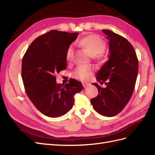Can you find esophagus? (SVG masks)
Wrapping results in <instances>:
<instances>
[{
  "mask_svg": "<svg viewBox=\"0 0 155 155\" xmlns=\"http://www.w3.org/2000/svg\"><path fill=\"white\" fill-rule=\"evenodd\" d=\"M82 85L84 86V88H86V87H88L90 85V83L88 82H82Z\"/></svg>",
  "mask_w": 155,
  "mask_h": 155,
  "instance_id": "esophagus-1",
  "label": "esophagus"
}]
</instances>
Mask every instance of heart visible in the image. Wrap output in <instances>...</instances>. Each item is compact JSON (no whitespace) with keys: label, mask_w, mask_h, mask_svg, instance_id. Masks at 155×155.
<instances>
[{"label":"heart","mask_w":155,"mask_h":155,"mask_svg":"<svg viewBox=\"0 0 155 155\" xmlns=\"http://www.w3.org/2000/svg\"><path fill=\"white\" fill-rule=\"evenodd\" d=\"M78 44L88 50L92 55H100L106 48L105 42L96 35H89L78 41ZM74 48L72 45L67 48L66 51V59L71 61L73 57ZM92 74V67L87 65H80L75 69L74 77L82 81L89 78Z\"/></svg>","instance_id":"1"}]
</instances>
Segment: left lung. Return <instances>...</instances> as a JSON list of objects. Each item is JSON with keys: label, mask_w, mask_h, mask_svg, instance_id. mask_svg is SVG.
Here are the masks:
<instances>
[{"label": "left lung", "mask_w": 155, "mask_h": 155, "mask_svg": "<svg viewBox=\"0 0 155 155\" xmlns=\"http://www.w3.org/2000/svg\"><path fill=\"white\" fill-rule=\"evenodd\" d=\"M109 40V59L96 74L97 81L106 88L93 83L98 95L91 100L94 109L103 116L117 115L128 104L134 92L138 73V60L132 45L113 31L103 29ZM102 82V81L101 82Z\"/></svg>", "instance_id": "obj_1"}]
</instances>
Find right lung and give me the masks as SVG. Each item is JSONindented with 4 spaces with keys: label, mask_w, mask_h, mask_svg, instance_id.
<instances>
[{
    "label": "right lung",
    "mask_w": 155,
    "mask_h": 155,
    "mask_svg": "<svg viewBox=\"0 0 155 155\" xmlns=\"http://www.w3.org/2000/svg\"><path fill=\"white\" fill-rule=\"evenodd\" d=\"M78 33L50 31L31 44L22 59L21 77L27 96L40 112L57 118L72 109L74 96L83 86L72 78L57 84L55 75L67 69L66 51Z\"/></svg>",
    "instance_id": "right-lung-1"
}]
</instances>
